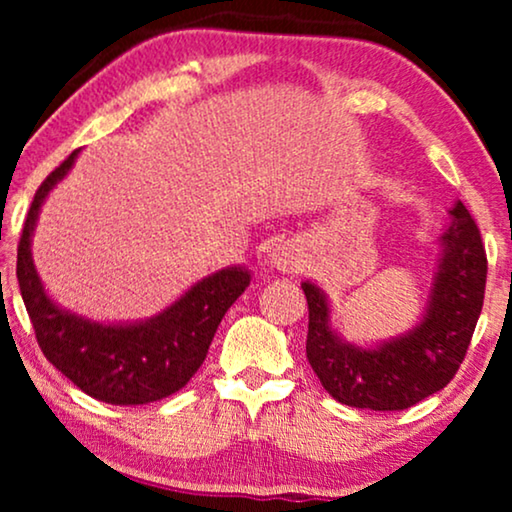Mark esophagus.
Here are the masks:
<instances>
[{
	"label": "esophagus",
	"instance_id": "1",
	"mask_svg": "<svg viewBox=\"0 0 512 512\" xmlns=\"http://www.w3.org/2000/svg\"><path fill=\"white\" fill-rule=\"evenodd\" d=\"M268 263L275 270L298 272L300 268H303V251H300L296 242H279L270 249Z\"/></svg>",
	"mask_w": 512,
	"mask_h": 512
}]
</instances>
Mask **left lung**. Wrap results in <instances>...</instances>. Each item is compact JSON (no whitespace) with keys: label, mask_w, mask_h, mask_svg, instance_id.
Here are the masks:
<instances>
[{"label":"left lung","mask_w":512,"mask_h":512,"mask_svg":"<svg viewBox=\"0 0 512 512\" xmlns=\"http://www.w3.org/2000/svg\"><path fill=\"white\" fill-rule=\"evenodd\" d=\"M436 240L424 310L408 331L375 342H352L333 326L331 300L305 279L310 307L307 361L335 401L349 408L405 410L436 394L464 361L485 298L487 256L480 230L457 200Z\"/></svg>","instance_id":"1"}]
</instances>
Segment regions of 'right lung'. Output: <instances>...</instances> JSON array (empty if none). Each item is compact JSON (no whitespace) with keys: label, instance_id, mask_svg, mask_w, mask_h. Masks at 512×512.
Here are the masks:
<instances>
[{"label":"right lung","instance_id":"right-lung-1","mask_svg":"<svg viewBox=\"0 0 512 512\" xmlns=\"http://www.w3.org/2000/svg\"><path fill=\"white\" fill-rule=\"evenodd\" d=\"M81 149L48 174L34 195L18 244V284L41 352L83 394L111 405H144L186 387L205 361L223 314L251 282L247 265L198 279L158 314L135 321L90 319L53 300L32 258L41 207L72 172Z\"/></svg>","mask_w":512,"mask_h":512}]
</instances>
